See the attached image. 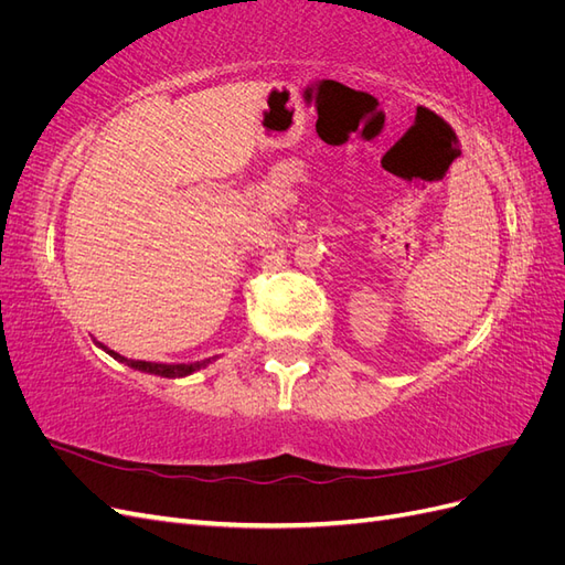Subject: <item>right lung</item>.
<instances>
[{
    "label": "right lung",
    "mask_w": 565,
    "mask_h": 565,
    "mask_svg": "<svg viewBox=\"0 0 565 565\" xmlns=\"http://www.w3.org/2000/svg\"><path fill=\"white\" fill-rule=\"evenodd\" d=\"M113 358H117V361H122V363H127L129 367H136V370H141V372H150V374H160V377H185V374H191V372H195V370H200V367H204L210 363V358L207 361H200V363H179V365H164V363H148V361H127L125 355H119V353H115V351H108Z\"/></svg>",
    "instance_id": "obj_1"
}]
</instances>
